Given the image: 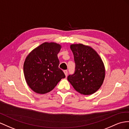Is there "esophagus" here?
<instances>
[{
  "label": "esophagus",
  "instance_id": "obj_1",
  "mask_svg": "<svg viewBox=\"0 0 129 129\" xmlns=\"http://www.w3.org/2000/svg\"><path fill=\"white\" fill-rule=\"evenodd\" d=\"M64 74H65V75L66 76H67V75H68V71L67 70H64Z\"/></svg>",
  "mask_w": 129,
  "mask_h": 129
}]
</instances>
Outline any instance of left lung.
<instances>
[{"label":"left lung","mask_w":129,"mask_h":129,"mask_svg":"<svg viewBox=\"0 0 129 129\" xmlns=\"http://www.w3.org/2000/svg\"><path fill=\"white\" fill-rule=\"evenodd\" d=\"M70 48L76 64L74 74L68 80L75 89L83 95H91L98 91L105 77V65L100 55L89 46L71 44Z\"/></svg>","instance_id":"1"}]
</instances>
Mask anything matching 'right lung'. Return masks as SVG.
<instances>
[{
	"instance_id": "1",
	"label": "right lung",
	"mask_w": 129,
	"mask_h": 129,
	"mask_svg": "<svg viewBox=\"0 0 129 129\" xmlns=\"http://www.w3.org/2000/svg\"><path fill=\"white\" fill-rule=\"evenodd\" d=\"M61 48L57 43L45 42L33 49L26 57L23 64L25 80L35 93H48L65 77L59 68L57 54Z\"/></svg>"
}]
</instances>
